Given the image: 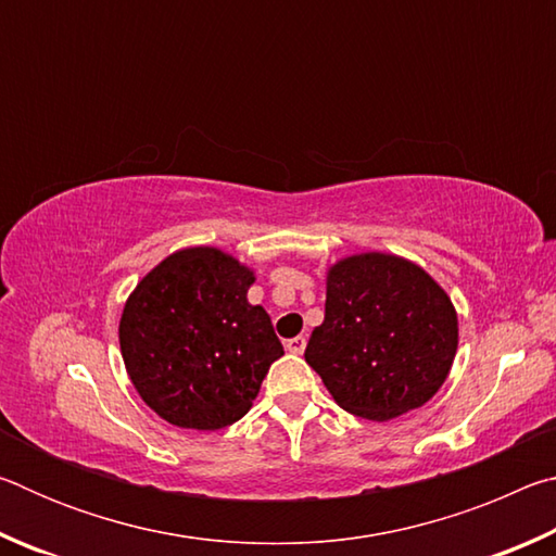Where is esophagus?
<instances>
[{
	"instance_id": "esophagus-1",
	"label": "esophagus",
	"mask_w": 556,
	"mask_h": 556,
	"mask_svg": "<svg viewBox=\"0 0 556 556\" xmlns=\"http://www.w3.org/2000/svg\"><path fill=\"white\" fill-rule=\"evenodd\" d=\"M285 345H287V351H289V353H294V355H301V353H304V348H306V338H304V336L289 338V341H287Z\"/></svg>"
}]
</instances>
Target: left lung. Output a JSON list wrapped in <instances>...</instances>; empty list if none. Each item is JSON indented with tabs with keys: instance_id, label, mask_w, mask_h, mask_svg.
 I'll return each instance as SVG.
<instances>
[{
	"instance_id": "1",
	"label": "left lung",
	"mask_w": 556,
	"mask_h": 556,
	"mask_svg": "<svg viewBox=\"0 0 556 556\" xmlns=\"http://www.w3.org/2000/svg\"><path fill=\"white\" fill-rule=\"evenodd\" d=\"M456 348L446 291L412 262L368 252L328 269L326 316L304 357L345 412L388 421L434 397Z\"/></svg>"
}]
</instances>
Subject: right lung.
I'll return each mask as SVG.
<instances>
[{
	"label": "right lung",
	"instance_id": "add662e5",
	"mask_svg": "<svg viewBox=\"0 0 556 556\" xmlns=\"http://www.w3.org/2000/svg\"><path fill=\"white\" fill-rule=\"evenodd\" d=\"M252 281L225 252L188 248L131 291L119 321L122 357L139 397L168 425H232L285 355L265 308L248 301Z\"/></svg>",
	"mask_w": 556,
	"mask_h": 556
}]
</instances>
